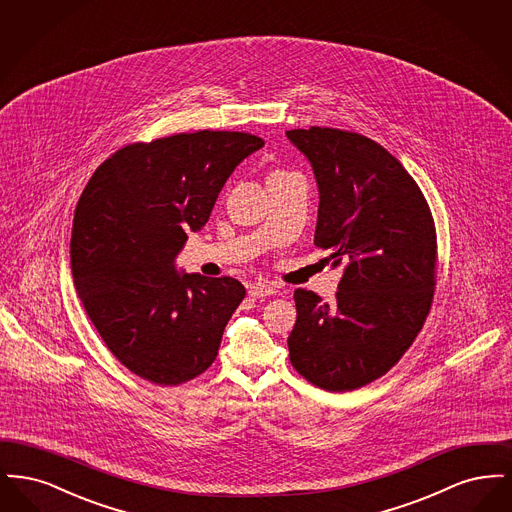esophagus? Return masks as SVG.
Masks as SVG:
<instances>
[{"mask_svg": "<svg viewBox=\"0 0 512 512\" xmlns=\"http://www.w3.org/2000/svg\"><path fill=\"white\" fill-rule=\"evenodd\" d=\"M274 288L272 286H268V284H251L249 286V295L253 297V299H265V297H270V295H274Z\"/></svg>", "mask_w": 512, "mask_h": 512, "instance_id": "obj_1", "label": "esophagus"}]
</instances>
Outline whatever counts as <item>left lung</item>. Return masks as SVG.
<instances>
[{"mask_svg":"<svg viewBox=\"0 0 512 512\" xmlns=\"http://www.w3.org/2000/svg\"><path fill=\"white\" fill-rule=\"evenodd\" d=\"M286 136L317 178L315 245L345 265L336 299L295 290L293 368L326 391H353L405 355L432 307L438 238L413 176L363 134L311 126Z\"/></svg>","mask_w":512,"mask_h":512,"instance_id":"obj_1","label":"left lung"}]
</instances>
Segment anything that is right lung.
I'll list each match as a JSON object with an SVG mask.
<instances>
[{"label":"right lung","instance_id":"add662e5","mask_svg":"<svg viewBox=\"0 0 512 512\" xmlns=\"http://www.w3.org/2000/svg\"><path fill=\"white\" fill-rule=\"evenodd\" d=\"M247 132L199 130L121 147L86 184L74 211L76 293L109 351L157 386L203 374L244 301L230 276L178 274L186 232L205 226L219 192L247 155Z\"/></svg>","mask_w":512,"mask_h":512}]
</instances>
